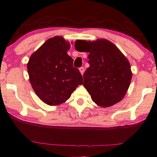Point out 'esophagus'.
Returning a JSON list of instances; mask_svg holds the SVG:
<instances>
[{"mask_svg": "<svg viewBox=\"0 0 157 157\" xmlns=\"http://www.w3.org/2000/svg\"><path fill=\"white\" fill-rule=\"evenodd\" d=\"M79 71H80L82 75H83L84 73V67H80L79 68Z\"/></svg>", "mask_w": 157, "mask_h": 157, "instance_id": "1", "label": "esophagus"}]
</instances>
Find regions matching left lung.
Masks as SVG:
<instances>
[{"label":"left lung","mask_w":157,"mask_h":157,"mask_svg":"<svg viewBox=\"0 0 157 157\" xmlns=\"http://www.w3.org/2000/svg\"><path fill=\"white\" fill-rule=\"evenodd\" d=\"M75 48L89 53L90 66L84 73L83 85L92 100L102 107L120 102L128 90L132 77L130 63L121 50L105 39L95 41L77 40Z\"/></svg>","instance_id":"obj_1"}]
</instances>
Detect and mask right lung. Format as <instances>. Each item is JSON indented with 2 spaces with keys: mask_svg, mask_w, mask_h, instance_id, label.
Returning a JSON list of instances; mask_svg holds the SVG:
<instances>
[{
  "mask_svg": "<svg viewBox=\"0 0 157 157\" xmlns=\"http://www.w3.org/2000/svg\"><path fill=\"white\" fill-rule=\"evenodd\" d=\"M70 43L62 36L45 42L29 59L27 68L33 89L40 99L50 106L59 105L71 97L83 78L73 59L67 54Z\"/></svg>",
  "mask_w": 157,
  "mask_h": 157,
  "instance_id": "right-lung-1",
  "label": "right lung"
}]
</instances>
